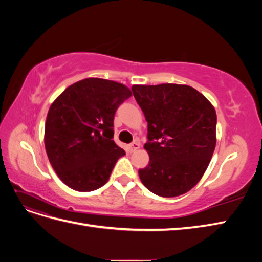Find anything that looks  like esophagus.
I'll list each match as a JSON object with an SVG mask.
<instances>
[{"label": "esophagus", "instance_id": "1", "mask_svg": "<svg viewBox=\"0 0 262 262\" xmlns=\"http://www.w3.org/2000/svg\"><path fill=\"white\" fill-rule=\"evenodd\" d=\"M140 147V144L138 143V142H133V143H131L129 145V148H130V152H136V150Z\"/></svg>", "mask_w": 262, "mask_h": 262}]
</instances>
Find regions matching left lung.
I'll return each instance as SVG.
<instances>
[{"instance_id":"1","label":"left lung","mask_w":262,"mask_h":262,"mask_svg":"<svg viewBox=\"0 0 262 262\" xmlns=\"http://www.w3.org/2000/svg\"><path fill=\"white\" fill-rule=\"evenodd\" d=\"M147 121L148 165L139 169L143 185L172 198L192 189L207 170L216 144V113L188 85H133Z\"/></svg>"}]
</instances>
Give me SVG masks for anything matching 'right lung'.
Instances as JSON below:
<instances>
[{
  "instance_id": "right-lung-1",
  "label": "right lung",
  "mask_w": 262,
  "mask_h": 262,
  "mask_svg": "<svg viewBox=\"0 0 262 262\" xmlns=\"http://www.w3.org/2000/svg\"><path fill=\"white\" fill-rule=\"evenodd\" d=\"M132 95L123 84L85 78L55 99L45 126V146L59 178L77 191H93L108 181L125 154L114 138L118 107Z\"/></svg>"
}]
</instances>
